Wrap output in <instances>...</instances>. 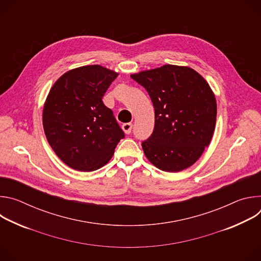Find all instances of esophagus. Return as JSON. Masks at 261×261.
<instances>
[{
    "label": "esophagus",
    "mask_w": 261,
    "mask_h": 261,
    "mask_svg": "<svg viewBox=\"0 0 261 261\" xmlns=\"http://www.w3.org/2000/svg\"><path fill=\"white\" fill-rule=\"evenodd\" d=\"M123 130L126 134H130L131 131H132V124L131 123H126V124H123Z\"/></svg>",
    "instance_id": "esophagus-1"
}]
</instances>
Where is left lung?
<instances>
[{
  "label": "left lung",
  "instance_id": "left-lung-1",
  "mask_svg": "<svg viewBox=\"0 0 261 261\" xmlns=\"http://www.w3.org/2000/svg\"><path fill=\"white\" fill-rule=\"evenodd\" d=\"M155 108L152 135L141 143L157 168L177 172L193 165L211 142L217 118L216 98L206 81L189 67L164 65L132 74Z\"/></svg>",
  "mask_w": 261,
  "mask_h": 261
}]
</instances>
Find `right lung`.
<instances>
[{"label":"right lung","mask_w":261,"mask_h":261,"mask_svg":"<svg viewBox=\"0 0 261 261\" xmlns=\"http://www.w3.org/2000/svg\"><path fill=\"white\" fill-rule=\"evenodd\" d=\"M118 73L99 65L70 70L55 83L43 108V128L69 167L93 171L105 165L125 137L102 98Z\"/></svg>","instance_id":"1"}]
</instances>
